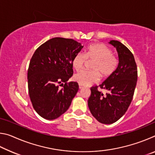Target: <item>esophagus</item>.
Masks as SVG:
<instances>
[{
	"instance_id": "obj_1",
	"label": "esophagus",
	"mask_w": 155,
	"mask_h": 155,
	"mask_svg": "<svg viewBox=\"0 0 155 155\" xmlns=\"http://www.w3.org/2000/svg\"><path fill=\"white\" fill-rule=\"evenodd\" d=\"M83 87L82 85H79V89H83Z\"/></svg>"
}]
</instances>
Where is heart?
<instances>
[{
  "label": "heart",
  "mask_w": 155,
  "mask_h": 155,
  "mask_svg": "<svg viewBox=\"0 0 155 155\" xmlns=\"http://www.w3.org/2000/svg\"><path fill=\"white\" fill-rule=\"evenodd\" d=\"M87 60L93 61L90 67L92 70H83L74 76L76 82L83 86L98 82L100 77H110L118 65V59L113 54L112 50L103 43L91 44L84 54L83 52L76 54L72 60L73 68L76 71H80Z\"/></svg>",
  "instance_id": "1"
}]
</instances>
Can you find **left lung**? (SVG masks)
Wrapping results in <instances>:
<instances>
[{"label":"left lung","mask_w":155,"mask_h":155,"mask_svg":"<svg viewBox=\"0 0 155 155\" xmlns=\"http://www.w3.org/2000/svg\"><path fill=\"white\" fill-rule=\"evenodd\" d=\"M109 43L115 47L119 64L115 71L99 86L91 87L88 107L91 114L103 124H112L118 120L132 101L137 81V68L134 56L127 46L117 40ZM105 89L104 94L97 90Z\"/></svg>","instance_id":"obj_1"}]
</instances>
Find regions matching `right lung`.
I'll list each match as a JSON object with an SVG mask.
<instances>
[{
	"instance_id": "add662e5",
	"label": "right lung",
	"mask_w": 155,
	"mask_h": 155,
	"mask_svg": "<svg viewBox=\"0 0 155 155\" xmlns=\"http://www.w3.org/2000/svg\"><path fill=\"white\" fill-rule=\"evenodd\" d=\"M83 47L73 39L54 38L34 52L28 69V90L33 108L41 117L54 120L69 108L78 84L67 81L73 74V57Z\"/></svg>"
}]
</instances>
